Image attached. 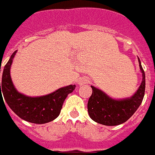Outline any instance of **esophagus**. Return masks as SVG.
<instances>
[{
    "label": "esophagus",
    "instance_id": "esophagus-1",
    "mask_svg": "<svg viewBox=\"0 0 155 155\" xmlns=\"http://www.w3.org/2000/svg\"><path fill=\"white\" fill-rule=\"evenodd\" d=\"M87 82H88V79L87 78H79L78 79V85H83V84H86V83H87Z\"/></svg>",
    "mask_w": 155,
    "mask_h": 155
}]
</instances>
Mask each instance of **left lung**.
Listing matches in <instances>:
<instances>
[{
	"instance_id": "left-lung-1",
	"label": "left lung",
	"mask_w": 155,
	"mask_h": 155,
	"mask_svg": "<svg viewBox=\"0 0 155 155\" xmlns=\"http://www.w3.org/2000/svg\"><path fill=\"white\" fill-rule=\"evenodd\" d=\"M138 60L142 73V82L131 97L115 99L99 88L91 86L93 93L87 103V112L93 121L106 126L119 125L131 118L139 108L144 96L145 74L139 58Z\"/></svg>"
}]
</instances>
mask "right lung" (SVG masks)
<instances>
[{
  "label": "right lung",
  "mask_w": 155,
  "mask_h": 155,
  "mask_svg": "<svg viewBox=\"0 0 155 155\" xmlns=\"http://www.w3.org/2000/svg\"><path fill=\"white\" fill-rule=\"evenodd\" d=\"M16 51L11 56L2 73L1 99H4L11 109L23 120L37 124H43L54 120L58 117L62 104L69 93L75 89L76 85L62 87L55 92L43 95L31 97L19 93L14 86L11 78V66ZM2 93H1V92Z\"/></svg>",
  "instance_id": "1"
}]
</instances>
